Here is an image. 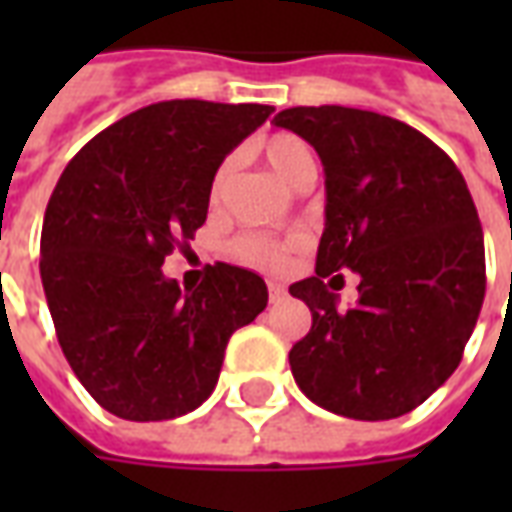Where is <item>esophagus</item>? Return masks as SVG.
Masks as SVG:
<instances>
[{
    "instance_id": "obj_1",
    "label": "esophagus",
    "mask_w": 512,
    "mask_h": 512,
    "mask_svg": "<svg viewBox=\"0 0 512 512\" xmlns=\"http://www.w3.org/2000/svg\"><path fill=\"white\" fill-rule=\"evenodd\" d=\"M268 296H271V301H282L288 296V290H285V285H279V282H268Z\"/></svg>"
}]
</instances>
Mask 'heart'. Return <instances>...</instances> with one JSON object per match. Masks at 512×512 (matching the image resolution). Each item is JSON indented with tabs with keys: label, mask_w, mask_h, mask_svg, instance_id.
Masks as SVG:
<instances>
[{
	"label": "heart",
	"mask_w": 512,
	"mask_h": 512,
	"mask_svg": "<svg viewBox=\"0 0 512 512\" xmlns=\"http://www.w3.org/2000/svg\"><path fill=\"white\" fill-rule=\"evenodd\" d=\"M260 153L268 161V167L277 172V178L288 186H299L301 180L310 178V175H318V161H315V153L312 147L296 134H274L268 136L266 142L260 145ZM235 161L233 158H224L222 164L216 167L211 180V202L222 200L224 191L230 186V178H233ZM296 249V244H288V241H277V238H268V235H241L235 238L230 252L238 263H244L249 268H260V271H279L288 263L290 252Z\"/></svg>",
	"instance_id": "b5f03b06"
}]
</instances>
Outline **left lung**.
Wrapping results in <instances>:
<instances>
[{"instance_id":"obj_1","label":"left lung","mask_w":512,"mask_h":512,"mask_svg":"<svg viewBox=\"0 0 512 512\" xmlns=\"http://www.w3.org/2000/svg\"><path fill=\"white\" fill-rule=\"evenodd\" d=\"M274 123L307 139L326 172L315 277L290 285L312 312L290 348L293 378L343 417L408 414L461 365L483 307V227L461 169L417 128L378 112L293 106ZM343 267L360 274L351 311L331 293Z\"/></svg>"}]
</instances>
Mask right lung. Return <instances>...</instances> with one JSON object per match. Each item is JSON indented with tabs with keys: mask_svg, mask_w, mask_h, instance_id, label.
Instances as JSON below:
<instances>
[{
	"mask_svg": "<svg viewBox=\"0 0 512 512\" xmlns=\"http://www.w3.org/2000/svg\"><path fill=\"white\" fill-rule=\"evenodd\" d=\"M271 112L194 98L136 109L51 191L40 279L62 354L109 414L158 422L202 406L227 340L266 310L255 271L216 263L180 290L161 266L205 224L216 167Z\"/></svg>",
	"mask_w": 512,
	"mask_h": 512,
	"instance_id": "add662e5",
	"label": "right lung"
}]
</instances>
